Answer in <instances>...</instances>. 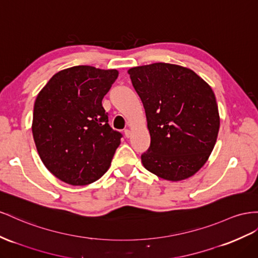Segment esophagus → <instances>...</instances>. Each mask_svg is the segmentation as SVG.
I'll return each instance as SVG.
<instances>
[{"label":"esophagus","mask_w":258,"mask_h":258,"mask_svg":"<svg viewBox=\"0 0 258 258\" xmlns=\"http://www.w3.org/2000/svg\"><path fill=\"white\" fill-rule=\"evenodd\" d=\"M124 136H126L127 138H129L131 136V131L129 129H124Z\"/></svg>","instance_id":"34e87169"}]
</instances>
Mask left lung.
Instances as JSON below:
<instances>
[{"instance_id":"left-lung-1","label":"left lung","mask_w":258,"mask_h":258,"mask_svg":"<svg viewBox=\"0 0 258 258\" xmlns=\"http://www.w3.org/2000/svg\"><path fill=\"white\" fill-rule=\"evenodd\" d=\"M128 74L151 136L141 156L144 168L168 181L196 175L210 157L220 126L211 86L190 68L168 62L132 67Z\"/></svg>"}]
</instances>
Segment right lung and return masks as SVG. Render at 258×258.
Segmentation results:
<instances>
[{
    "label": "right lung",
    "mask_w": 258,
    "mask_h": 258,
    "mask_svg": "<svg viewBox=\"0 0 258 258\" xmlns=\"http://www.w3.org/2000/svg\"><path fill=\"white\" fill-rule=\"evenodd\" d=\"M116 69L74 66L55 74L37 95L32 135L47 170L72 185H87L105 173L121 134L108 124L102 100Z\"/></svg>",
    "instance_id": "add662e5"
}]
</instances>
